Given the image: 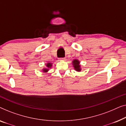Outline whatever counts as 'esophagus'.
<instances>
[{
    "instance_id": "34e87169",
    "label": "esophagus",
    "mask_w": 126,
    "mask_h": 126,
    "mask_svg": "<svg viewBox=\"0 0 126 126\" xmlns=\"http://www.w3.org/2000/svg\"><path fill=\"white\" fill-rule=\"evenodd\" d=\"M60 60H61V61H65V58H59Z\"/></svg>"
}]
</instances>
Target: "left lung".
Returning a JSON list of instances; mask_svg holds the SVG:
<instances>
[{"mask_svg":"<svg viewBox=\"0 0 126 126\" xmlns=\"http://www.w3.org/2000/svg\"><path fill=\"white\" fill-rule=\"evenodd\" d=\"M79 63H80V62H79V60H75L73 61V65L74 68L76 70H77V71L78 72H80L81 70L80 65H79Z\"/></svg>","mask_w":126,"mask_h":126,"instance_id":"left-lung-1","label":"left lung"}]
</instances>
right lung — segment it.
I'll return each mask as SVG.
<instances>
[{"label": "right lung", "mask_w": 126, "mask_h": 126, "mask_svg": "<svg viewBox=\"0 0 126 126\" xmlns=\"http://www.w3.org/2000/svg\"><path fill=\"white\" fill-rule=\"evenodd\" d=\"M51 65H51V63H47V65H46V66H47V68H45V69H43V71H44V72H47L48 71V68H51Z\"/></svg>", "instance_id": "1"}]
</instances>
